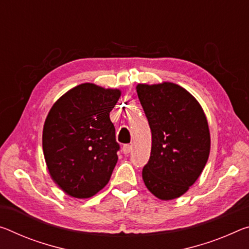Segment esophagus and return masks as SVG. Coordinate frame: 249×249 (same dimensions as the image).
Here are the masks:
<instances>
[{"instance_id":"esophagus-1","label":"esophagus","mask_w":249,"mask_h":249,"mask_svg":"<svg viewBox=\"0 0 249 249\" xmlns=\"http://www.w3.org/2000/svg\"><path fill=\"white\" fill-rule=\"evenodd\" d=\"M122 151H123V153L127 155V154H129V153L132 152V145H129V144L124 145L123 148H122Z\"/></svg>"}]
</instances>
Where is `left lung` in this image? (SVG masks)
Listing matches in <instances>:
<instances>
[{
    "label": "left lung",
    "instance_id": "obj_1",
    "mask_svg": "<svg viewBox=\"0 0 249 249\" xmlns=\"http://www.w3.org/2000/svg\"><path fill=\"white\" fill-rule=\"evenodd\" d=\"M152 131V151L142 172L145 186L161 200L184 195L202 174L211 151L207 118L196 98L171 82L137 84Z\"/></svg>",
    "mask_w": 249,
    "mask_h": 249
}]
</instances>
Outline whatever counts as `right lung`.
<instances>
[{
    "mask_svg": "<svg viewBox=\"0 0 249 249\" xmlns=\"http://www.w3.org/2000/svg\"><path fill=\"white\" fill-rule=\"evenodd\" d=\"M121 89L83 83L53 104L43 127V153L55 184L75 198H89L106 186L120 145L109 113Z\"/></svg>",
    "mask_w": 249,
    "mask_h": 249,
    "instance_id": "right-lung-1",
    "label": "right lung"
}]
</instances>
